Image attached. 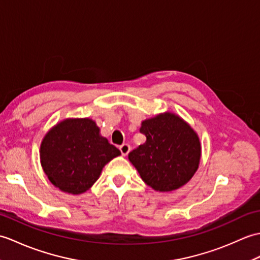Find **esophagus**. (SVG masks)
<instances>
[{"label":"esophagus","instance_id":"esophagus-1","mask_svg":"<svg viewBox=\"0 0 260 260\" xmlns=\"http://www.w3.org/2000/svg\"><path fill=\"white\" fill-rule=\"evenodd\" d=\"M120 151H121V153H122V155H126L129 153V151H130V146L129 145H126V143H123L122 146H120Z\"/></svg>","mask_w":260,"mask_h":260}]
</instances>
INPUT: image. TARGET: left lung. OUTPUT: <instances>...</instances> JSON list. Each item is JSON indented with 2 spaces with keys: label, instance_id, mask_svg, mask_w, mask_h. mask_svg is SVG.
<instances>
[{
  "label": "left lung",
  "instance_id": "obj_1",
  "mask_svg": "<svg viewBox=\"0 0 260 260\" xmlns=\"http://www.w3.org/2000/svg\"><path fill=\"white\" fill-rule=\"evenodd\" d=\"M140 132L147 140L128 158L142 180L159 192L184 186L200 164L197 132L178 114L168 111L143 120Z\"/></svg>",
  "mask_w": 260,
  "mask_h": 260
}]
</instances>
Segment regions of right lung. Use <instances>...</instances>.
Segmentation results:
<instances>
[{"label":"right lung","mask_w":260,"mask_h":260,"mask_svg":"<svg viewBox=\"0 0 260 260\" xmlns=\"http://www.w3.org/2000/svg\"><path fill=\"white\" fill-rule=\"evenodd\" d=\"M120 154L90 118L60 121L47 132L40 147L44 174L53 186L71 194L89 190L103 167Z\"/></svg>","instance_id":"obj_1"}]
</instances>
